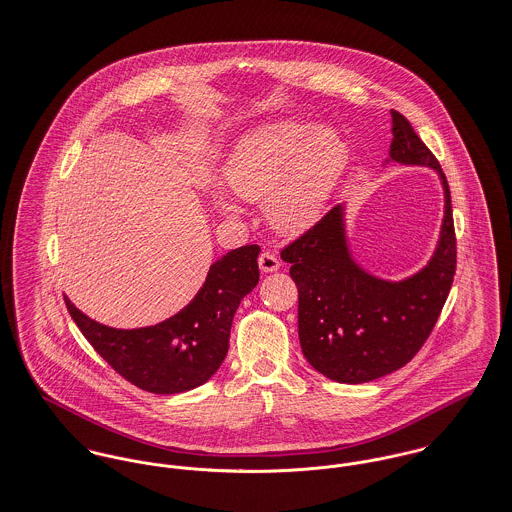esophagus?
Listing matches in <instances>:
<instances>
[{
	"label": "esophagus",
	"instance_id": "obj_1",
	"mask_svg": "<svg viewBox=\"0 0 512 512\" xmlns=\"http://www.w3.org/2000/svg\"><path fill=\"white\" fill-rule=\"evenodd\" d=\"M279 267H281V263H279V259H277L273 253L265 251V253L259 255V269H261L263 273H273V271H277Z\"/></svg>",
	"mask_w": 512,
	"mask_h": 512
}]
</instances>
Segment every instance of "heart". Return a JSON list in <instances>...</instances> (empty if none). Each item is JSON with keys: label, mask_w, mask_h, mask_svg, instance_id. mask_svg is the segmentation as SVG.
<instances>
[{"label": "heart", "mask_w": 512, "mask_h": 512, "mask_svg": "<svg viewBox=\"0 0 512 512\" xmlns=\"http://www.w3.org/2000/svg\"><path fill=\"white\" fill-rule=\"evenodd\" d=\"M346 162L348 146L336 130L287 118L243 134L223 164V182L243 202H267L277 231L301 235L320 219ZM213 204L221 213H235L219 194Z\"/></svg>", "instance_id": "b5f03b06"}]
</instances>
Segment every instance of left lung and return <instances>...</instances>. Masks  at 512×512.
<instances>
[{"mask_svg": "<svg viewBox=\"0 0 512 512\" xmlns=\"http://www.w3.org/2000/svg\"><path fill=\"white\" fill-rule=\"evenodd\" d=\"M392 134L388 162L427 166L443 184L445 215L429 263L404 281L364 271L348 249L344 205L332 207L281 251L299 289L303 354L314 370L340 384L372 382L406 366L431 334L455 277L457 243L447 178L398 110H392Z\"/></svg>", "mask_w": 512, "mask_h": 512, "instance_id": "left-lung-1", "label": "left lung"}]
</instances>
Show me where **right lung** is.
Here are the masks:
<instances>
[{
    "instance_id": "obj_1",
    "label": "right lung",
    "mask_w": 512,
    "mask_h": 512,
    "mask_svg": "<svg viewBox=\"0 0 512 512\" xmlns=\"http://www.w3.org/2000/svg\"><path fill=\"white\" fill-rule=\"evenodd\" d=\"M259 245L217 259L202 289L178 314L144 328H110L65 305L91 346L124 380L150 394H182L205 384L225 360L233 314L259 283Z\"/></svg>"
}]
</instances>
